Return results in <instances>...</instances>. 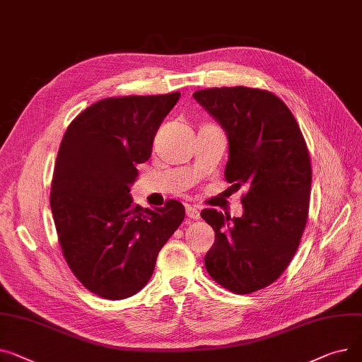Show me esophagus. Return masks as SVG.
Instances as JSON below:
<instances>
[{
    "label": "esophagus",
    "instance_id": "34e87169",
    "mask_svg": "<svg viewBox=\"0 0 362 362\" xmlns=\"http://www.w3.org/2000/svg\"><path fill=\"white\" fill-rule=\"evenodd\" d=\"M187 216L193 221H199L200 219V210L196 206H188L187 207Z\"/></svg>",
    "mask_w": 362,
    "mask_h": 362
}]
</instances>
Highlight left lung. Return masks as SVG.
Listing matches in <instances>:
<instances>
[{"instance_id": "left-lung-1", "label": "left lung", "mask_w": 362, "mask_h": 362, "mask_svg": "<svg viewBox=\"0 0 362 362\" xmlns=\"http://www.w3.org/2000/svg\"><path fill=\"white\" fill-rule=\"evenodd\" d=\"M193 98L226 133L225 178L248 188L241 218L202 211L215 230L204 257L207 273L235 293L259 291L288 267L307 223L311 165L304 137L288 106L270 92L215 88Z\"/></svg>"}]
</instances>
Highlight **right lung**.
<instances>
[{"instance_id": "add662e5", "label": "right lung", "mask_w": 362, "mask_h": 362, "mask_svg": "<svg viewBox=\"0 0 362 362\" xmlns=\"http://www.w3.org/2000/svg\"><path fill=\"white\" fill-rule=\"evenodd\" d=\"M181 93L102 99L69 125L61 141L51 210L62 254L76 278L106 300L137 293L152 278L160 248L185 216L184 206L133 204L136 165Z\"/></svg>"}]
</instances>
